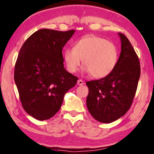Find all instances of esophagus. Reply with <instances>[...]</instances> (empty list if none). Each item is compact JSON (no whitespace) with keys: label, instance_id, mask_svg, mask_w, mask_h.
I'll use <instances>...</instances> for the list:
<instances>
[{"label":"esophagus","instance_id":"esophagus-1","mask_svg":"<svg viewBox=\"0 0 154 154\" xmlns=\"http://www.w3.org/2000/svg\"><path fill=\"white\" fill-rule=\"evenodd\" d=\"M77 84H78V85H84V82L82 81V79H79L77 81Z\"/></svg>","mask_w":154,"mask_h":154}]
</instances>
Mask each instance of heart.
Segmentation results:
<instances>
[{"instance_id":"1","label":"heart","mask_w":154,"mask_h":154,"mask_svg":"<svg viewBox=\"0 0 154 154\" xmlns=\"http://www.w3.org/2000/svg\"><path fill=\"white\" fill-rule=\"evenodd\" d=\"M118 50L113 42L96 35H87L74 45V48L64 51L63 58L67 70L74 73L81 64L83 70L93 77L100 79L112 72L118 61Z\"/></svg>"}]
</instances>
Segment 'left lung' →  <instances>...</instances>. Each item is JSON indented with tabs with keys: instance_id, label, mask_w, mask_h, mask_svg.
<instances>
[{
	"instance_id": "left-lung-1",
	"label": "left lung",
	"mask_w": 154,
	"mask_h": 154,
	"mask_svg": "<svg viewBox=\"0 0 154 154\" xmlns=\"http://www.w3.org/2000/svg\"><path fill=\"white\" fill-rule=\"evenodd\" d=\"M121 51L117 63L107 77L86 82V105L93 117L101 123L119 119L130 109L140 77V60L126 37L119 33Z\"/></svg>"
}]
</instances>
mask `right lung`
Instances as JSON below:
<instances>
[{"instance_id":"obj_1","label":"right lung","mask_w":154,"mask_h":154,"mask_svg":"<svg viewBox=\"0 0 154 154\" xmlns=\"http://www.w3.org/2000/svg\"><path fill=\"white\" fill-rule=\"evenodd\" d=\"M75 30L40 29L26 40L14 67L21 105L36 119H49L60 109L64 95L78 78L64 68L62 49Z\"/></svg>"}]
</instances>
